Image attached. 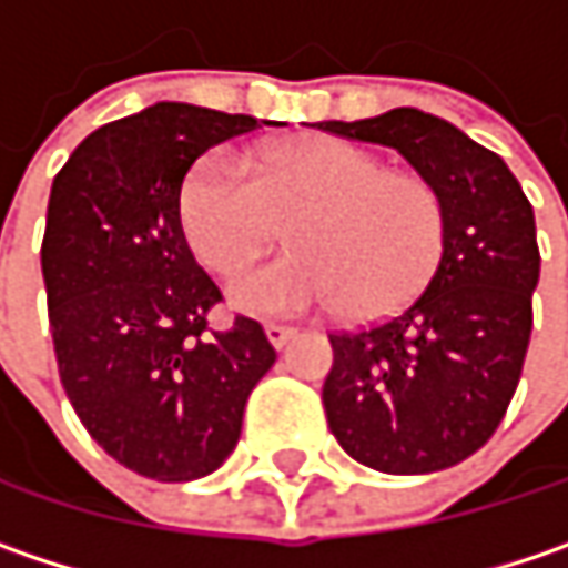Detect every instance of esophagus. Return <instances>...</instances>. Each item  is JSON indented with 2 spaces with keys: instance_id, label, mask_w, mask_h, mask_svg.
Wrapping results in <instances>:
<instances>
[{
  "instance_id": "1",
  "label": "esophagus",
  "mask_w": 568,
  "mask_h": 568,
  "mask_svg": "<svg viewBox=\"0 0 568 568\" xmlns=\"http://www.w3.org/2000/svg\"><path fill=\"white\" fill-rule=\"evenodd\" d=\"M264 336H267V343L274 345V348H284V345L294 339V329L291 326H277V323H267L264 326Z\"/></svg>"
}]
</instances>
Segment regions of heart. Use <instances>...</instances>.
Here are the masks:
<instances>
[{"label": "heart", "mask_w": 568, "mask_h": 568, "mask_svg": "<svg viewBox=\"0 0 568 568\" xmlns=\"http://www.w3.org/2000/svg\"><path fill=\"white\" fill-rule=\"evenodd\" d=\"M193 255L235 277L294 225L297 255L245 274L229 301L252 316L339 310L385 320L424 294L446 248V203L420 174L390 171L365 148L336 139L264 151L255 171L216 148L181 190Z\"/></svg>", "instance_id": "1"}]
</instances>
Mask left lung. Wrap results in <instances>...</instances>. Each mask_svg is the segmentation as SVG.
Here are the masks:
<instances>
[{"instance_id": "left-lung-1", "label": "left lung", "mask_w": 568, "mask_h": 568, "mask_svg": "<svg viewBox=\"0 0 568 568\" xmlns=\"http://www.w3.org/2000/svg\"><path fill=\"white\" fill-rule=\"evenodd\" d=\"M320 129L394 148L446 203V248L424 294L378 326L329 336V429L375 471L456 466L491 439L520 382L540 281L534 206L495 151L420 109Z\"/></svg>"}]
</instances>
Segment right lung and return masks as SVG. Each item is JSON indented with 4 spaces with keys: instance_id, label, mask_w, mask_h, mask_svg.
<instances>
[{
    "instance_id": "1",
    "label": "right lung",
    "mask_w": 568,
    "mask_h": 568,
    "mask_svg": "<svg viewBox=\"0 0 568 568\" xmlns=\"http://www.w3.org/2000/svg\"><path fill=\"white\" fill-rule=\"evenodd\" d=\"M262 125L190 102H154L77 144L48 200L41 271L61 385L102 449L158 481H193L239 443L252 387L277 352L223 301L181 225L200 154Z\"/></svg>"
}]
</instances>
